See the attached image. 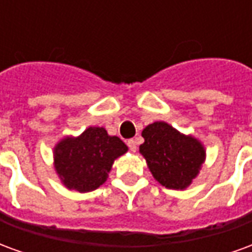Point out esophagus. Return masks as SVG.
I'll list each match as a JSON object with an SVG mask.
<instances>
[{"label": "esophagus", "mask_w": 252, "mask_h": 252, "mask_svg": "<svg viewBox=\"0 0 252 252\" xmlns=\"http://www.w3.org/2000/svg\"><path fill=\"white\" fill-rule=\"evenodd\" d=\"M128 147H129V150H131L132 153H135L137 148L136 140H135V139H129V140H128Z\"/></svg>", "instance_id": "esophagus-1"}]
</instances>
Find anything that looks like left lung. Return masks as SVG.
Here are the masks:
<instances>
[{"label": "left lung", "instance_id": "obj_1", "mask_svg": "<svg viewBox=\"0 0 252 252\" xmlns=\"http://www.w3.org/2000/svg\"><path fill=\"white\" fill-rule=\"evenodd\" d=\"M142 136L144 143L140 144L139 151L154 178L167 189L185 190L205 162L204 144L164 121L148 124Z\"/></svg>", "mask_w": 252, "mask_h": 252}]
</instances>
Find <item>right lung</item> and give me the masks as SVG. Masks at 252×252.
Returning a JSON list of instances; mask_svg holds the SVG:
<instances>
[{"label": "right lung", "instance_id": "right-lung-1", "mask_svg": "<svg viewBox=\"0 0 252 252\" xmlns=\"http://www.w3.org/2000/svg\"><path fill=\"white\" fill-rule=\"evenodd\" d=\"M128 151L120 137L102 126H89L79 136H66L54 147V167L67 189L88 193L105 184L115 160Z\"/></svg>", "mask_w": 252, "mask_h": 252}]
</instances>
